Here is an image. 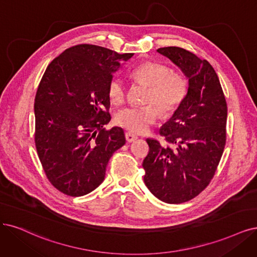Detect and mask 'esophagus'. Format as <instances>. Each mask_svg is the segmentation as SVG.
Masks as SVG:
<instances>
[{
  "label": "esophagus",
  "instance_id": "34e87169",
  "mask_svg": "<svg viewBox=\"0 0 257 257\" xmlns=\"http://www.w3.org/2000/svg\"><path fill=\"white\" fill-rule=\"evenodd\" d=\"M125 137H126V140H127L128 143H131V142H135L138 139V137L136 135H134V134H131V132H126Z\"/></svg>",
  "mask_w": 257,
  "mask_h": 257
}]
</instances>
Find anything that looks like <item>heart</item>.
Wrapping results in <instances>:
<instances>
[{
    "mask_svg": "<svg viewBox=\"0 0 257 257\" xmlns=\"http://www.w3.org/2000/svg\"><path fill=\"white\" fill-rule=\"evenodd\" d=\"M134 76L150 87L147 102L156 103L165 114L174 112L186 97L188 84L183 75L174 73L168 66L158 62L139 65ZM108 94L114 103L126 96V83L120 76H113L108 84ZM160 112L155 104L130 106L120 109L115 115L117 125L134 134H145L158 120Z\"/></svg>",
    "mask_w": 257,
    "mask_h": 257,
    "instance_id": "b5f03b06",
    "label": "heart"
}]
</instances>
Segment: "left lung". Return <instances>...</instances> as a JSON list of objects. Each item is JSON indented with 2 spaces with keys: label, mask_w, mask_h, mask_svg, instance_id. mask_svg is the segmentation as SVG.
I'll return each mask as SVG.
<instances>
[{
  "label": "left lung",
  "mask_w": 257,
  "mask_h": 257,
  "mask_svg": "<svg viewBox=\"0 0 257 257\" xmlns=\"http://www.w3.org/2000/svg\"><path fill=\"white\" fill-rule=\"evenodd\" d=\"M157 52L181 70L188 80L186 97L160 128L169 144L147 139L143 161L144 182L161 201L182 203L195 198L211 182L225 145L227 108L213 66L181 47Z\"/></svg>",
  "instance_id": "obj_1"
}]
</instances>
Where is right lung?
Returning a JSON list of instances; mask_svg holds the SVG:
<instances>
[{"label":"right lung","instance_id":"right-lung-1","mask_svg":"<svg viewBox=\"0 0 257 257\" xmlns=\"http://www.w3.org/2000/svg\"><path fill=\"white\" fill-rule=\"evenodd\" d=\"M132 56L79 44L56 57L43 74L35 98V143L46 177L65 195L98 187L110 158L126 143L120 127L103 126L111 119L109 81Z\"/></svg>","mask_w":257,"mask_h":257}]
</instances>
